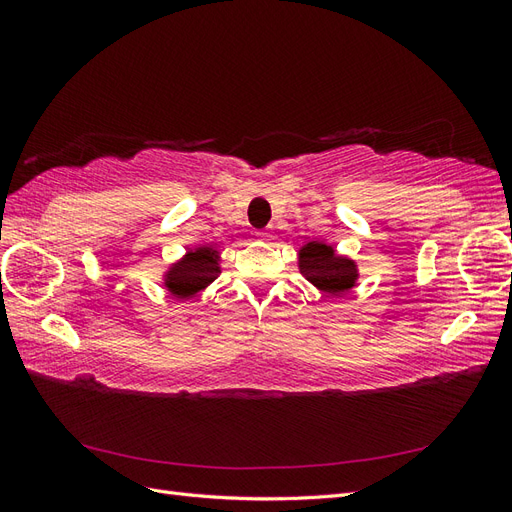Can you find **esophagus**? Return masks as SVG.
<instances>
[{"mask_svg":"<svg viewBox=\"0 0 512 512\" xmlns=\"http://www.w3.org/2000/svg\"><path fill=\"white\" fill-rule=\"evenodd\" d=\"M256 237H258V241H271V239H273V232H269V230H258Z\"/></svg>","mask_w":512,"mask_h":512,"instance_id":"esophagus-1","label":"esophagus"}]
</instances>
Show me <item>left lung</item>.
Here are the masks:
<instances>
[{
  "mask_svg": "<svg viewBox=\"0 0 512 512\" xmlns=\"http://www.w3.org/2000/svg\"><path fill=\"white\" fill-rule=\"evenodd\" d=\"M299 271L305 280L324 294H344L356 286L359 269L348 256H339L324 241H309L299 250Z\"/></svg>",
  "mask_w": 512,
  "mask_h": 512,
  "instance_id": "obj_1",
  "label": "left lung"
}]
</instances>
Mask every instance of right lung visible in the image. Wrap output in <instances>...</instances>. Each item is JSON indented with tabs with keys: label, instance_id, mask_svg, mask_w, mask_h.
<instances>
[{
	"label": "right lung",
	"instance_id": "right-lung-1",
	"mask_svg": "<svg viewBox=\"0 0 512 512\" xmlns=\"http://www.w3.org/2000/svg\"><path fill=\"white\" fill-rule=\"evenodd\" d=\"M222 273L220 267V250L213 245H196L190 247L185 256L173 262L164 271V288L173 294L175 299L185 301L192 299L200 290H205L211 282L218 280Z\"/></svg>",
	"mask_w": 512,
	"mask_h": 512
}]
</instances>
